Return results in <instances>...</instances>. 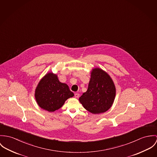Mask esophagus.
Wrapping results in <instances>:
<instances>
[{
    "mask_svg": "<svg viewBox=\"0 0 157 157\" xmlns=\"http://www.w3.org/2000/svg\"><path fill=\"white\" fill-rule=\"evenodd\" d=\"M79 93H75V97L76 98H79Z\"/></svg>",
    "mask_w": 157,
    "mask_h": 157,
    "instance_id": "esophagus-1",
    "label": "esophagus"
}]
</instances>
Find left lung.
<instances>
[{
	"mask_svg": "<svg viewBox=\"0 0 157 157\" xmlns=\"http://www.w3.org/2000/svg\"><path fill=\"white\" fill-rule=\"evenodd\" d=\"M116 96V88L110 76L100 69H93L88 90L79 100L92 114L104 113L110 108Z\"/></svg>",
	"mask_w": 157,
	"mask_h": 157,
	"instance_id": "1",
	"label": "left lung"
}]
</instances>
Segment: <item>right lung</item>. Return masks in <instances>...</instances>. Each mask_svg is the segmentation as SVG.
I'll use <instances>...</instances> for the list:
<instances>
[{
    "mask_svg": "<svg viewBox=\"0 0 157 157\" xmlns=\"http://www.w3.org/2000/svg\"><path fill=\"white\" fill-rule=\"evenodd\" d=\"M74 96L69 86L59 81L56 75L48 73L35 90V99L43 109L49 112L59 109L65 101Z\"/></svg>",
    "mask_w": 157,
    "mask_h": 157,
    "instance_id": "1",
    "label": "right lung"
}]
</instances>
